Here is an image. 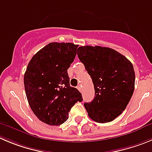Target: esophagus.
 I'll return each instance as SVG.
<instances>
[{
    "instance_id": "34e87169",
    "label": "esophagus",
    "mask_w": 152,
    "mask_h": 152,
    "mask_svg": "<svg viewBox=\"0 0 152 152\" xmlns=\"http://www.w3.org/2000/svg\"><path fill=\"white\" fill-rule=\"evenodd\" d=\"M77 89L79 91H82V86H81L80 85H79V86H77Z\"/></svg>"
}]
</instances>
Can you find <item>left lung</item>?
<instances>
[{"mask_svg":"<svg viewBox=\"0 0 152 152\" xmlns=\"http://www.w3.org/2000/svg\"><path fill=\"white\" fill-rule=\"evenodd\" d=\"M78 57L93 82L95 96L84 106L98 123L113 121L125 110L135 86V72L128 59L108 47L78 48Z\"/></svg>","mask_w":152,"mask_h":152,"instance_id":"left-lung-1","label":"left lung"}]
</instances>
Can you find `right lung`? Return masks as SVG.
<instances>
[{
  "instance_id": "add662e5",
  "label": "right lung",
  "mask_w": 152,
  "mask_h": 152,
  "mask_svg": "<svg viewBox=\"0 0 152 152\" xmlns=\"http://www.w3.org/2000/svg\"><path fill=\"white\" fill-rule=\"evenodd\" d=\"M78 45L50 42L37 52L27 66L24 85L28 103L35 115L49 125H60L82 94L70 87L67 69L74 61Z\"/></svg>"
}]
</instances>
